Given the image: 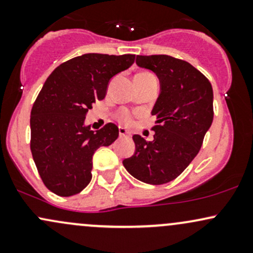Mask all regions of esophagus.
<instances>
[{
	"label": "esophagus",
	"instance_id": "34e87169",
	"mask_svg": "<svg viewBox=\"0 0 253 253\" xmlns=\"http://www.w3.org/2000/svg\"><path fill=\"white\" fill-rule=\"evenodd\" d=\"M119 135H120V138H124V136H130V133L124 127H119Z\"/></svg>",
	"mask_w": 253,
	"mask_h": 253
}]
</instances>
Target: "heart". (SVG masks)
Listing matches in <instances>:
<instances>
[{
    "label": "heart",
    "instance_id": "heart-1",
    "mask_svg": "<svg viewBox=\"0 0 253 253\" xmlns=\"http://www.w3.org/2000/svg\"><path fill=\"white\" fill-rule=\"evenodd\" d=\"M144 74H146V72H144ZM125 121H127V123H128V121H129V119L126 117V118H125Z\"/></svg>",
    "mask_w": 253,
    "mask_h": 253
}]
</instances>
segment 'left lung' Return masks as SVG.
Listing matches in <instances>:
<instances>
[{
	"label": "left lung",
	"instance_id": "left-lung-1",
	"mask_svg": "<svg viewBox=\"0 0 253 253\" xmlns=\"http://www.w3.org/2000/svg\"><path fill=\"white\" fill-rule=\"evenodd\" d=\"M135 63L159 80L151 110L157 125L152 140L133 135L134 155L123 164L139 181L164 184L181 175L201 149L213 123V88L191 64L167 54L136 56Z\"/></svg>",
	"mask_w": 253,
	"mask_h": 253
}]
</instances>
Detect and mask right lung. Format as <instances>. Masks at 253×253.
Listing matches in <instances>:
<instances>
[{
	"mask_svg": "<svg viewBox=\"0 0 253 253\" xmlns=\"http://www.w3.org/2000/svg\"><path fill=\"white\" fill-rule=\"evenodd\" d=\"M134 54L86 53L60 64L47 77L31 112V151L43 184L59 196L81 193L91 181L92 156L119 136L109 123L90 129L85 117L106 97L109 81Z\"/></svg>",
	"mask_w": 253,
	"mask_h": 253,
	"instance_id": "add662e5",
	"label": "right lung"
}]
</instances>
